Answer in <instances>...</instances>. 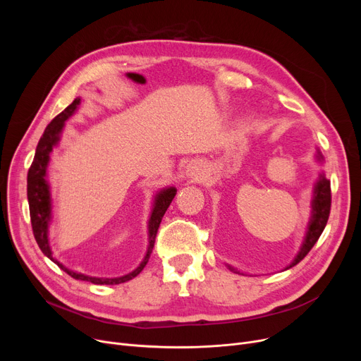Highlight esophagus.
I'll return each instance as SVG.
<instances>
[{
    "label": "esophagus",
    "instance_id": "1",
    "mask_svg": "<svg viewBox=\"0 0 361 361\" xmlns=\"http://www.w3.org/2000/svg\"><path fill=\"white\" fill-rule=\"evenodd\" d=\"M187 177L193 180V181H199L202 180V166L199 162H192L188 164L187 166Z\"/></svg>",
    "mask_w": 361,
    "mask_h": 361
}]
</instances>
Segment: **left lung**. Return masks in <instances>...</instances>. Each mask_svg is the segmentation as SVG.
I'll return each mask as SVG.
<instances>
[{
  "instance_id": "8db88e82",
  "label": "left lung",
  "mask_w": 361,
  "mask_h": 361,
  "mask_svg": "<svg viewBox=\"0 0 361 361\" xmlns=\"http://www.w3.org/2000/svg\"><path fill=\"white\" fill-rule=\"evenodd\" d=\"M316 158H317V161H324V157H322L320 152H317ZM329 212H331V181L325 177V174H320L319 180L316 181L314 188H313L312 216H310V222L307 225V233H306L305 241H302L300 252L297 253V256L294 257V260L291 262L288 268H293L294 264L301 262L312 250V247L319 240L320 234L325 230L328 218H329ZM226 267H228L230 271L240 274L235 268L230 267V264H226Z\"/></svg>"
}]
</instances>
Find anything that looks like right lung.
<instances>
[{
    "instance_id": "right-lung-1",
    "label": "right lung",
    "mask_w": 361,
    "mask_h": 361,
    "mask_svg": "<svg viewBox=\"0 0 361 361\" xmlns=\"http://www.w3.org/2000/svg\"><path fill=\"white\" fill-rule=\"evenodd\" d=\"M80 105V98H75L61 114H59L45 128L44 135L36 146V154L33 158V162L29 168L27 173V200H29V211H30V222H32V230L35 240L39 245L42 253L51 259L54 263L59 264V267L67 272L71 278L79 279V281H87L92 283H97V286H116V283H121L126 281H130L135 276H137L150 257L152 249L155 245V237L159 228V224L162 221L164 214L166 212L168 206L173 202L177 188L176 187H168L161 190L154 200V207H152L150 218L147 222V235H149V244H147V252L140 262L139 267L123 276L117 278H97V276H89L85 274L74 272L68 268H66L63 263H60L52 256V250L49 247V238H48V228L49 222L52 218V202H51V192H49V183L47 180V169L49 164V155L54 149V146L59 145L60 135L64 128L66 121L73 116Z\"/></svg>"
}]
</instances>
